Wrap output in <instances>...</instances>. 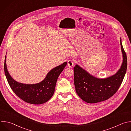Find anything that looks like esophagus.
<instances>
[{
  "mask_svg": "<svg viewBox=\"0 0 131 131\" xmlns=\"http://www.w3.org/2000/svg\"><path fill=\"white\" fill-rule=\"evenodd\" d=\"M67 65L69 68H71L74 65V62L71 60H69L67 62Z\"/></svg>",
  "mask_w": 131,
  "mask_h": 131,
  "instance_id": "esophagus-1",
  "label": "esophagus"
}]
</instances>
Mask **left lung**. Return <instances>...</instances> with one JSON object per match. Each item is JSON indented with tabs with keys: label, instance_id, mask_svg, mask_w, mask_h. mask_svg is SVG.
Segmentation results:
<instances>
[{
	"label": "left lung",
	"instance_id": "obj_1",
	"mask_svg": "<svg viewBox=\"0 0 131 131\" xmlns=\"http://www.w3.org/2000/svg\"><path fill=\"white\" fill-rule=\"evenodd\" d=\"M120 45L123 61L120 68L114 75L98 78L90 74L78 65L73 68L74 84L78 96L88 103H96L108 100L114 95L121 84L127 69L126 54Z\"/></svg>",
	"mask_w": 131,
	"mask_h": 131
}]
</instances>
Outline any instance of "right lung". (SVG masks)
<instances>
[{
	"mask_svg": "<svg viewBox=\"0 0 131 131\" xmlns=\"http://www.w3.org/2000/svg\"><path fill=\"white\" fill-rule=\"evenodd\" d=\"M67 64V62H64L53 68L47 73L46 77L42 81L32 84L18 82L12 78L7 69L6 55L4 70L10 86L18 97L26 103L40 105L46 103L52 97L58 78Z\"/></svg>",
	"mask_w": 131,
	"mask_h": 131,
	"instance_id": "obj_1",
	"label": "right lung"
}]
</instances>
